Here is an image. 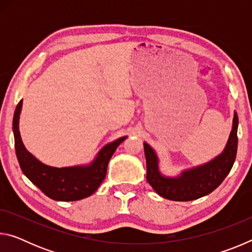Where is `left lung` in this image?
I'll list each match as a JSON object with an SVG mask.
<instances>
[{
  "label": "left lung",
  "instance_id": "left-lung-1",
  "mask_svg": "<svg viewBox=\"0 0 252 252\" xmlns=\"http://www.w3.org/2000/svg\"><path fill=\"white\" fill-rule=\"evenodd\" d=\"M238 116L234 112L232 130L224 151L208 163L186 170L177 178L163 177L159 171L158 157L153 149L144 142L147 160V180L156 192L173 201H191L211 193L231 170L238 148Z\"/></svg>",
  "mask_w": 252,
  "mask_h": 252
}]
</instances>
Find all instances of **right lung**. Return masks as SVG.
<instances>
[{"mask_svg":"<svg viewBox=\"0 0 252 252\" xmlns=\"http://www.w3.org/2000/svg\"><path fill=\"white\" fill-rule=\"evenodd\" d=\"M21 108L22 100L16 105L13 117L15 152L21 170L30 181L45 195L57 201H76L94 193L104 180L111 157L126 136L106 144L97 153L94 161L87 167H49L35 159L24 147L19 131Z\"/></svg>","mask_w":252,"mask_h":252,"instance_id":"add662e5","label":"right lung"}]
</instances>
